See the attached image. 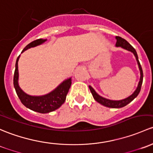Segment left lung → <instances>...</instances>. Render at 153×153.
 Masks as SVG:
<instances>
[{
  "label": "left lung",
  "instance_id": "1",
  "mask_svg": "<svg viewBox=\"0 0 153 153\" xmlns=\"http://www.w3.org/2000/svg\"><path fill=\"white\" fill-rule=\"evenodd\" d=\"M116 40H117V41H116V46L118 47L120 46L122 47V48H124V49L131 51V52L134 53L135 58H136L137 62H138V68H139V70H140V73H141V77H140V81H139V83H138V88H136L135 92L133 93L131 96H130V97H127V98L124 99V100H119V101H113V100H108V99L103 98V97H100V95H98V94L96 93V91H94V88L91 87V86H89V88L91 94H92L93 97H94V100L97 101V102L100 103L101 105H104V106L105 107H108V108H122V107L126 106L127 105H128L130 102H131L132 101L134 100L135 97L138 95L140 91H141V85H142V82H143V71H142V68H141V64H140L139 61H138V54H137L136 51H135V48H133V47L132 46V45H130L127 40H124L123 38H122L121 37L117 36V37H116Z\"/></svg>",
  "mask_w": 153,
  "mask_h": 153
}]
</instances>
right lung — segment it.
<instances>
[{"instance_id": "right-lung-1", "label": "right lung", "mask_w": 153, "mask_h": 153, "mask_svg": "<svg viewBox=\"0 0 153 153\" xmlns=\"http://www.w3.org/2000/svg\"><path fill=\"white\" fill-rule=\"evenodd\" d=\"M45 41H46V40H43V39H37V40H34V41L28 44L23 48L22 52L27 50L28 48H31V47L40 45ZM19 58H20V55L17 58L16 63H15V74H14L13 82L14 87L16 91L17 95H18L22 104L31 111L38 112L40 113H49V112H52L58 109L65 102L66 96L68 92L69 88L71 85V78L64 81L54 91L46 94V95L41 96V97L29 96L25 94L18 85V62Z\"/></svg>"}]
</instances>
